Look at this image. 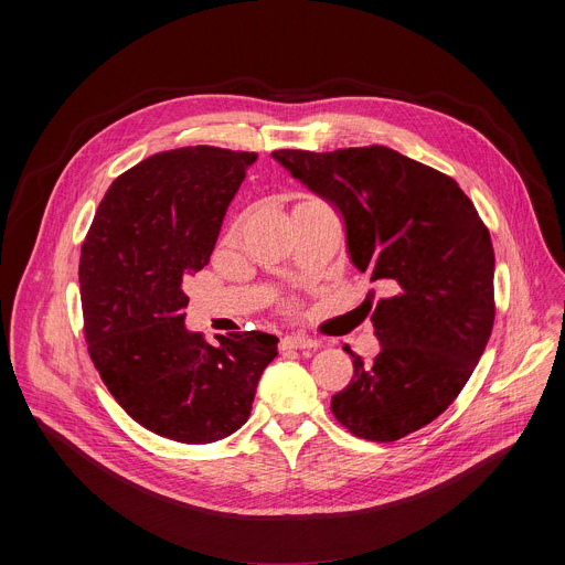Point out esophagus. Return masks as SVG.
<instances>
[{
	"mask_svg": "<svg viewBox=\"0 0 565 565\" xmlns=\"http://www.w3.org/2000/svg\"><path fill=\"white\" fill-rule=\"evenodd\" d=\"M279 347L281 349H312V347H319V342L308 335H286V338H281Z\"/></svg>",
	"mask_w": 565,
	"mask_h": 565,
	"instance_id": "1",
	"label": "esophagus"
}]
</instances>
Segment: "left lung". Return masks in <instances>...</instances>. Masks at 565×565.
<instances>
[{"mask_svg":"<svg viewBox=\"0 0 565 565\" xmlns=\"http://www.w3.org/2000/svg\"><path fill=\"white\" fill-rule=\"evenodd\" d=\"M277 163L344 223L347 253L388 297L371 315L380 353L353 355L333 416L386 443L438 418L473 373L494 327V248L458 183L388 147L279 149Z\"/></svg>","mask_w":565,"mask_h":565,"instance_id":"obj_1","label":"left lung"}]
</instances>
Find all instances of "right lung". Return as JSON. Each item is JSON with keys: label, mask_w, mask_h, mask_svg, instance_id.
I'll return each mask as SVG.
<instances>
[{"label": "right lung", "mask_w": 565, "mask_h": 565, "mask_svg": "<svg viewBox=\"0 0 565 565\" xmlns=\"http://www.w3.org/2000/svg\"><path fill=\"white\" fill-rule=\"evenodd\" d=\"M253 151L207 145L156 153L107 190L79 255L89 355L118 405L145 429L207 445L250 416L277 338L207 344L185 327L183 281L207 266Z\"/></svg>", "instance_id": "right-lung-1"}]
</instances>
